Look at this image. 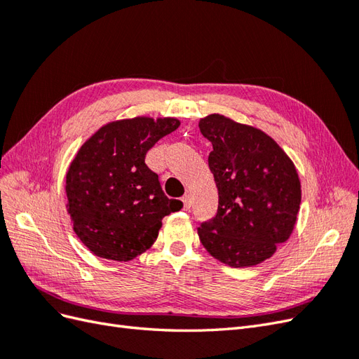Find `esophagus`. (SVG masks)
<instances>
[{"instance_id":"1","label":"esophagus","mask_w":359,"mask_h":359,"mask_svg":"<svg viewBox=\"0 0 359 359\" xmlns=\"http://www.w3.org/2000/svg\"><path fill=\"white\" fill-rule=\"evenodd\" d=\"M181 202H182V210H190V206H191V198H190V194H184V196L181 198Z\"/></svg>"}]
</instances>
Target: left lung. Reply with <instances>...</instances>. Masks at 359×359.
I'll return each mask as SVG.
<instances>
[{
    "label": "left lung",
    "instance_id": "1",
    "mask_svg": "<svg viewBox=\"0 0 359 359\" xmlns=\"http://www.w3.org/2000/svg\"><path fill=\"white\" fill-rule=\"evenodd\" d=\"M212 144L208 166L219 190V210L198 229L212 257L233 268L255 266L289 240L301 203L293 161L276 140L253 126L220 114L201 118Z\"/></svg>",
    "mask_w": 359,
    "mask_h": 359
}]
</instances>
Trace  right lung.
<instances>
[{"instance_id":"add662e5","label":"right lung","mask_w":359,"mask_h":359,"mask_svg":"<svg viewBox=\"0 0 359 359\" xmlns=\"http://www.w3.org/2000/svg\"><path fill=\"white\" fill-rule=\"evenodd\" d=\"M180 124L170 116L118 119L86 139L72 160L66 208L74 233L97 257L128 262L142 255L157 240L163 217L181 210L145 165L148 149Z\"/></svg>"}]
</instances>
